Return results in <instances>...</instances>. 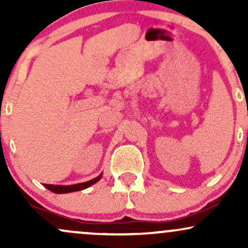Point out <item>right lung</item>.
<instances>
[{
	"label": "right lung",
	"instance_id": "right-lung-1",
	"mask_svg": "<svg viewBox=\"0 0 248 248\" xmlns=\"http://www.w3.org/2000/svg\"><path fill=\"white\" fill-rule=\"evenodd\" d=\"M102 173L99 176H96L95 178L91 179V181L84 182V183H78V184H72V186H53V184H44V186L46 187L50 191L55 193H69V192H75V191H80V190L87 189L93 184H95L96 182L100 181Z\"/></svg>",
	"mask_w": 248,
	"mask_h": 248
}]
</instances>
